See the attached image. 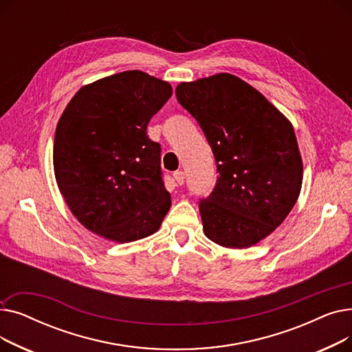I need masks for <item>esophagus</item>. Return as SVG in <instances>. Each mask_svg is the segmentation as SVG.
<instances>
[{
	"label": "esophagus",
	"instance_id": "obj_1",
	"mask_svg": "<svg viewBox=\"0 0 352 352\" xmlns=\"http://www.w3.org/2000/svg\"><path fill=\"white\" fill-rule=\"evenodd\" d=\"M174 179L177 181V184H179V186H182L184 179H186V174H184V171H175V173H174Z\"/></svg>",
	"mask_w": 352,
	"mask_h": 352
}]
</instances>
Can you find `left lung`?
Here are the masks:
<instances>
[{
    "instance_id": "left-lung-1",
    "label": "left lung",
    "mask_w": 352,
    "mask_h": 352,
    "mask_svg": "<svg viewBox=\"0 0 352 352\" xmlns=\"http://www.w3.org/2000/svg\"><path fill=\"white\" fill-rule=\"evenodd\" d=\"M197 120L215 162L217 184L199 201L207 238L248 248L283 224L302 186V160L292 124L260 91L232 74L175 88Z\"/></svg>"
}]
</instances>
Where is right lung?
<instances>
[{"label": "right lung", "instance_id": "obj_1", "mask_svg": "<svg viewBox=\"0 0 352 352\" xmlns=\"http://www.w3.org/2000/svg\"><path fill=\"white\" fill-rule=\"evenodd\" d=\"M171 96L168 82L133 69L84 85L65 107L54 138L55 179L91 232L131 243L160 228L171 197L146 125Z\"/></svg>", "mask_w": 352, "mask_h": 352}]
</instances>
